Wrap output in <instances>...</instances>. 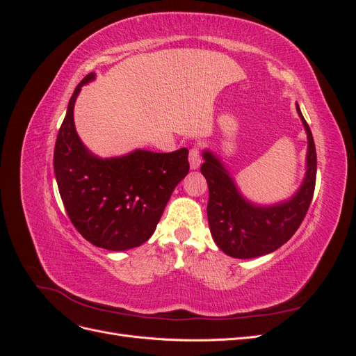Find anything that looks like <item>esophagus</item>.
I'll use <instances>...</instances> for the list:
<instances>
[{
	"label": "esophagus",
	"instance_id": "1",
	"mask_svg": "<svg viewBox=\"0 0 356 356\" xmlns=\"http://www.w3.org/2000/svg\"><path fill=\"white\" fill-rule=\"evenodd\" d=\"M188 161H190V168L191 169H199L200 163H202V157L199 153V148H191L190 154H188Z\"/></svg>",
	"mask_w": 356,
	"mask_h": 356
}]
</instances>
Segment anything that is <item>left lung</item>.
Returning a JSON list of instances; mask_svg holds the SVG:
<instances>
[{"label": "left lung", "mask_w": 356, "mask_h": 356, "mask_svg": "<svg viewBox=\"0 0 356 356\" xmlns=\"http://www.w3.org/2000/svg\"><path fill=\"white\" fill-rule=\"evenodd\" d=\"M296 108L307 135L306 174L298 190L286 200L260 204L246 199L220 156L203 149L200 170L209 188V230L220 250L233 258L245 260L276 251L306 217L316 182V149L298 104Z\"/></svg>", "instance_id": "1"}]
</instances>
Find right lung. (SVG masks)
I'll use <instances>...</instances> for the list:
<instances>
[{"mask_svg": "<svg viewBox=\"0 0 356 356\" xmlns=\"http://www.w3.org/2000/svg\"><path fill=\"white\" fill-rule=\"evenodd\" d=\"M95 79V72L86 75L71 96L53 168L63 207L83 238L104 250L127 251L152 238L172 191L188 174V149L93 154L75 131L74 105L83 86Z\"/></svg>", "mask_w": 356, "mask_h": 356, "instance_id": "right-lung-1", "label": "right lung"}]
</instances>
